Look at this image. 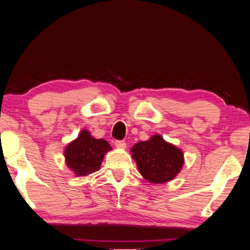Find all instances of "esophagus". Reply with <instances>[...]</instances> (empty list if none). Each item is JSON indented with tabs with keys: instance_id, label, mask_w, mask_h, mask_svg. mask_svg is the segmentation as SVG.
<instances>
[{
	"instance_id": "obj_1",
	"label": "esophagus",
	"mask_w": 250,
	"mask_h": 250,
	"mask_svg": "<svg viewBox=\"0 0 250 250\" xmlns=\"http://www.w3.org/2000/svg\"><path fill=\"white\" fill-rule=\"evenodd\" d=\"M115 146H116L117 148H125L126 142L125 141H116L115 142Z\"/></svg>"
}]
</instances>
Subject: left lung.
Returning <instances> with one entry per match:
<instances>
[{"instance_id":"obj_1","label":"left lung","mask_w":250,"mask_h":250,"mask_svg":"<svg viewBox=\"0 0 250 250\" xmlns=\"http://www.w3.org/2000/svg\"><path fill=\"white\" fill-rule=\"evenodd\" d=\"M130 151L140 173L151 183L171 181L180 173L184 164L181 149L165 142L161 135L138 142Z\"/></svg>"}]
</instances>
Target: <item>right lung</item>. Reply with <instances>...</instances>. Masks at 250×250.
Here are the masks:
<instances>
[{"mask_svg":"<svg viewBox=\"0 0 250 250\" xmlns=\"http://www.w3.org/2000/svg\"><path fill=\"white\" fill-rule=\"evenodd\" d=\"M110 149L108 142L95 138L87 129H83L64 149L66 164L77 176H85L99 170L104 156Z\"/></svg>","mask_w":250,"mask_h":250,"instance_id":"right-lung-1","label":"right lung"}]
</instances>
